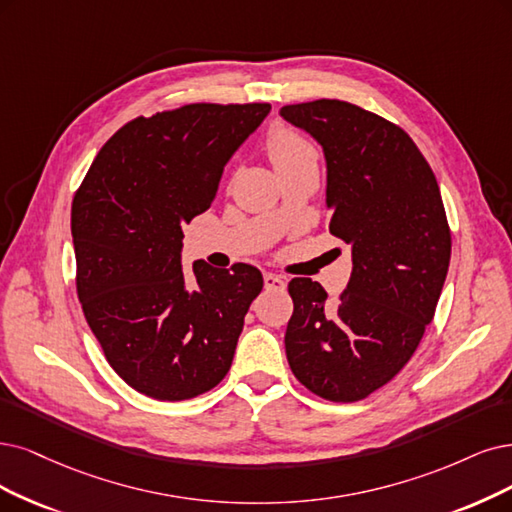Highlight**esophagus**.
Instances as JSON below:
<instances>
[{"instance_id": "34e87169", "label": "esophagus", "mask_w": 512, "mask_h": 512, "mask_svg": "<svg viewBox=\"0 0 512 512\" xmlns=\"http://www.w3.org/2000/svg\"><path fill=\"white\" fill-rule=\"evenodd\" d=\"M263 285H266L268 291H285L287 289L285 278H280L276 274H266V276H263Z\"/></svg>"}]
</instances>
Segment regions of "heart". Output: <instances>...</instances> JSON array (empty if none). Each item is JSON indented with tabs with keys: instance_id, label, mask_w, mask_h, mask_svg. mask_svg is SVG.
Returning a JSON list of instances; mask_svg holds the SVG:
<instances>
[{
	"instance_id": "1",
	"label": "heart",
	"mask_w": 512,
	"mask_h": 512,
	"mask_svg": "<svg viewBox=\"0 0 512 512\" xmlns=\"http://www.w3.org/2000/svg\"><path fill=\"white\" fill-rule=\"evenodd\" d=\"M268 154L272 158V164L278 166L306 156H316V151L304 137H299L291 128L278 126L268 137Z\"/></svg>"
}]
</instances>
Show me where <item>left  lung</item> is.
I'll return each mask as SVG.
<instances>
[{"mask_svg": "<svg viewBox=\"0 0 512 512\" xmlns=\"http://www.w3.org/2000/svg\"><path fill=\"white\" fill-rule=\"evenodd\" d=\"M280 118L323 147L329 232L352 259L335 304L312 278L289 282V365L323 399L361 401L407 365L437 310L451 257L441 189L407 132L363 107L320 99Z\"/></svg>", "mask_w": 512, "mask_h": 512, "instance_id": "obj_1", "label": "left lung"}]
</instances>
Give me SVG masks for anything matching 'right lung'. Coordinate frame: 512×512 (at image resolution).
Returning <instances> with one entry per match:
<instances>
[{"label": "right lung", "mask_w": 512, "mask_h": 512, "mask_svg": "<svg viewBox=\"0 0 512 512\" xmlns=\"http://www.w3.org/2000/svg\"><path fill=\"white\" fill-rule=\"evenodd\" d=\"M268 113L196 103L141 116L101 147L73 198L84 316L113 371L151 399H194L232 367L263 276L198 259L185 278L183 225L213 204L225 164Z\"/></svg>", "instance_id": "1"}]
</instances>
